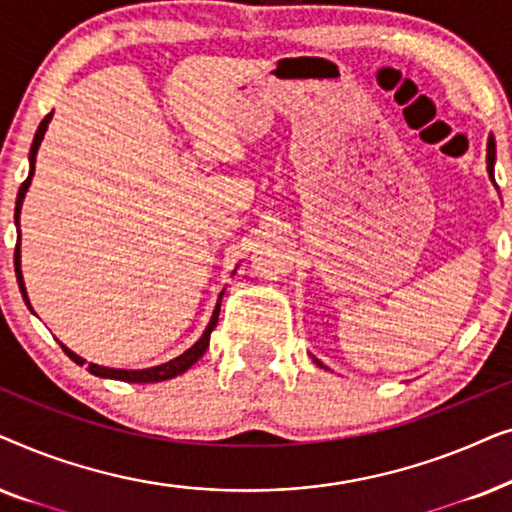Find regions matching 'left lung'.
I'll list each match as a JSON object with an SVG mask.
<instances>
[{"label": "left lung", "instance_id": "8db88e82", "mask_svg": "<svg viewBox=\"0 0 512 512\" xmlns=\"http://www.w3.org/2000/svg\"><path fill=\"white\" fill-rule=\"evenodd\" d=\"M494 163H496V142H494V137L489 135V139H487V172H489V179H492V184L496 186V181H494ZM314 363H317L319 368H326L319 359H314Z\"/></svg>", "mask_w": 512, "mask_h": 512}]
</instances>
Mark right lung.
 <instances>
[{"label": "right lung", "instance_id": "add662e5", "mask_svg": "<svg viewBox=\"0 0 512 512\" xmlns=\"http://www.w3.org/2000/svg\"><path fill=\"white\" fill-rule=\"evenodd\" d=\"M53 118V111L48 114L44 121L39 123V130L37 135H34V142H32V149H30V174H27V179L23 181V186H20L18 191V200H16V228L20 223V209H23V200H25V193L27 188H30L32 184V177H34V163H37V151L41 146V139H44L46 130H48V123H51ZM20 233V230H18ZM13 263H16V277H18V286H20V293H23L25 303L27 307L32 310L30 305V298H27V289H25V282H23V270H20V235H18V244H16V258H13ZM221 298H223V291L219 300H216V307L212 312V319H209V324L205 328V333L200 335V340L195 342L193 347H188L184 354H179L177 359L167 361V363H160V366H153V368H142V370H125V368H107V366H97V363H88V370L93 373L95 377H104V380H121V382H132V384H151V382H163V380H172V377H177L181 373H186L188 368L193 366L195 361L200 359L202 354L207 352L209 347V335H212V331L216 328V321H219V312H221ZM34 312V310H32ZM62 345V342H60ZM62 349H65V354L72 359L74 363H79V366H83L86 363V359L83 356H79L76 352H72V349L62 345Z\"/></svg>", "mask_w": 512, "mask_h": 512}]
</instances>
